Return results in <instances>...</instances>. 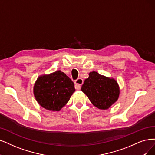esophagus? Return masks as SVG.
Instances as JSON below:
<instances>
[{"instance_id": "1", "label": "esophagus", "mask_w": 155, "mask_h": 155, "mask_svg": "<svg viewBox=\"0 0 155 155\" xmlns=\"http://www.w3.org/2000/svg\"><path fill=\"white\" fill-rule=\"evenodd\" d=\"M83 82H84V81H83L82 78H79L78 79H77V81L74 82V86H75V88L77 89H81V85H82Z\"/></svg>"}]
</instances>
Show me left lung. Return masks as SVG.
Masks as SVG:
<instances>
[{"label": "left lung", "mask_w": 155, "mask_h": 155, "mask_svg": "<svg viewBox=\"0 0 155 155\" xmlns=\"http://www.w3.org/2000/svg\"><path fill=\"white\" fill-rule=\"evenodd\" d=\"M81 90L92 104L101 110L109 108L119 98L120 88L113 78L100 74L96 71L89 73Z\"/></svg>", "instance_id": "8db88e82"}]
</instances>
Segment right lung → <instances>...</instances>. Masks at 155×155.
Wrapping results in <instances>:
<instances>
[{
  "label": "right lung",
  "instance_id": "obj_1",
  "mask_svg": "<svg viewBox=\"0 0 155 155\" xmlns=\"http://www.w3.org/2000/svg\"><path fill=\"white\" fill-rule=\"evenodd\" d=\"M75 91L74 83L61 70L38 77L33 92L38 104L50 111H59Z\"/></svg>",
  "mask_w": 155,
  "mask_h": 155
}]
</instances>
